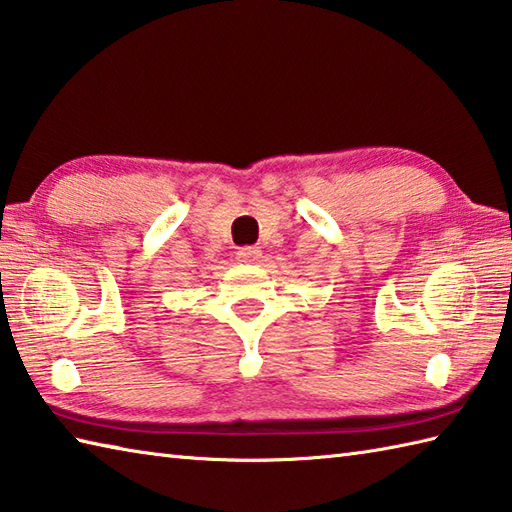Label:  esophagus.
Here are the masks:
<instances>
[{"label": "esophagus", "instance_id": "obj_1", "mask_svg": "<svg viewBox=\"0 0 512 512\" xmlns=\"http://www.w3.org/2000/svg\"><path fill=\"white\" fill-rule=\"evenodd\" d=\"M259 259H262V250H259L257 246H244L237 250V262L259 264Z\"/></svg>", "mask_w": 512, "mask_h": 512}]
</instances>
